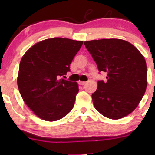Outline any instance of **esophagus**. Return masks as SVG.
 I'll return each mask as SVG.
<instances>
[{
	"instance_id": "34e87169",
	"label": "esophagus",
	"mask_w": 155,
	"mask_h": 155,
	"mask_svg": "<svg viewBox=\"0 0 155 155\" xmlns=\"http://www.w3.org/2000/svg\"><path fill=\"white\" fill-rule=\"evenodd\" d=\"M79 84L80 85H84L85 84H86V82H85V81H79Z\"/></svg>"
}]
</instances>
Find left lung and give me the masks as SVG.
Wrapping results in <instances>:
<instances>
[{
    "mask_svg": "<svg viewBox=\"0 0 155 155\" xmlns=\"http://www.w3.org/2000/svg\"><path fill=\"white\" fill-rule=\"evenodd\" d=\"M100 72L106 81H97L92 94L94 106L107 118L118 120L135 110L147 89V63L133 44L117 38L85 41Z\"/></svg>",
    "mask_w": 155,
    "mask_h": 155,
    "instance_id": "obj_1",
    "label": "left lung"
}]
</instances>
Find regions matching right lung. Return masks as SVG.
Instances as JSON below:
<instances>
[{
	"label": "right lung",
	"mask_w": 155,
	"mask_h": 155,
	"mask_svg": "<svg viewBox=\"0 0 155 155\" xmlns=\"http://www.w3.org/2000/svg\"><path fill=\"white\" fill-rule=\"evenodd\" d=\"M83 41L52 38L35 44L19 64L17 85L27 106L42 120L53 122L74 108L76 82L63 79Z\"/></svg>",
	"instance_id": "obj_1"
}]
</instances>
